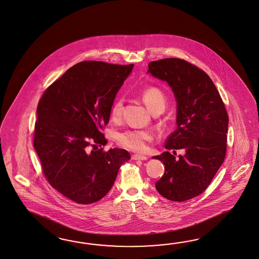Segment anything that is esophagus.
<instances>
[{"label":"esophagus","mask_w":259,"mask_h":259,"mask_svg":"<svg viewBox=\"0 0 259 259\" xmlns=\"http://www.w3.org/2000/svg\"><path fill=\"white\" fill-rule=\"evenodd\" d=\"M132 159H135V160H146L147 157L144 156V155H140V154H133L132 155Z\"/></svg>","instance_id":"34e87169"}]
</instances>
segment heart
I'll use <instances>...</instances> for the list:
<instances>
[{"label":"heart","instance_id":"1","mask_svg":"<svg viewBox=\"0 0 259 259\" xmlns=\"http://www.w3.org/2000/svg\"><path fill=\"white\" fill-rule=\"evenodd\" d=\"M142 98L146 106L151 111H163L165 108L166 98L163 92L158 87H150L142 92ZM124 99L116 98L110 109V116L113 121H117L122 116ZM153 138V133L148 130H126L117 134L116 140L126 148L133 151H144L146 145Z\"/></svg>","mask_w":259,"mask_h":259}]
</instances>
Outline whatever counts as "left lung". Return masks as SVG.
I'll return each mask as SVG.
<instances>
[{
    "mask_svg": "<svg viewBox=\"0 0 259 259\" xmlns=\"http://www.w3.org/2000/svg\"><path fill=\"white\" fill-rule=\"evenodd\" d=\"M147 72L167 81L178 101V126L164 145L173 153L153 157L165 166L156 189L171 201L192 199L206 191L226 158L229 119L225 103L209 76L185 60L153 61ZM179 149L185 155L176 157Z\"/></svg>",
    "mask_w": 259,
    "mask_h": 259,
    "instance_id": "obj_1",
    "label": "left lung"
}]
</instances>
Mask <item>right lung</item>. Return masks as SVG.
<instances>
[{
    "label": "right lung",
    "mask_w": 259,
    "mask_h": 259,
    "mask_svg": "<svg viewBox=\"0 0 259 259\" xmlns=\"http://www.w3.org/2000/svg\"><path fill=\"white\" fill-rule=\"evenodd\" d=\"M132 65L83 61L47 88L40 98L33 147L42 172L53 188L78 204L101 199L111 190L120 166L131 159L125 149L104 151L103 130L115 95ZM100 146L91 152V147Z\"/></svg>",
    "instance_id": "obj_1"
}]
</instances>
